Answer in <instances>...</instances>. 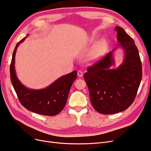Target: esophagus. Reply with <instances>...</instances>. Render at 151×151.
I'll list each match as a JSON object with an SVG mask.
<instances>
[{
    "label": "esophagus",
    "mask_w": 151,
    "mask_h": 151,
    "mask_svg": "<svg viewBox=\"0 0 151 151\" xmlns=\"http://www.w3.org/2000/svg\"><path fill=\"white\" fill-rule=\"evenodd\" d=\"M77 76H78L79 77H82L83 76V72L81 70H78L77 71Z\"/></svg>",
    "instance_id": "34e87169"
}]
</instances>
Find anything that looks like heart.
<instances>
[{
    "label": "heart",
    "mask_w": 151,
    "mask_h": 151,
    "mask_svg": "<svg viewBox=\"0 0 151 151\" xmlns=\"http://www.w3.org/2000/svg\"><path fill=\"white\" fill-rule=\"evenodd\" d=\"M91 42H94L95 39L91 38ZM108 41L106 38H102L96 43L88 53L87 58L89 61H95L102 57L108 49Z\"/></svg>",
    "instance_id": "obj_1"
}]
</instances>
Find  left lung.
<instances>
[{"label": "left lung", "instance_id": "obj_1", "mask_svg": "<svg viewBox=\"0 0 151 151\" xmlns=\"http://www.w3.org/2000/svg\"><path fill=\"white\" fill-rule=\"evenodd\" d=\"M118 47L88 68L84 78L88 85L91 103L98 112L110 115L121 112L134 102L142 79V69L139 50L134 40L121 27H115ZM123 50L124 58L116 69L114 52Z\"/></svg>", "mask_w": 151, "mask_h": 151}]
</instances>
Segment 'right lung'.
<instances>
[{"mask_svg":"<svg viewBox=\"0 0 151 151\" xmlns=\"http://www.w3.org/2000/svg\"><path fill=\"white\" fill-rule=\"evenodd\" d=\"M26 37L17 43L12 53L10 75L14 89L22 106L29 111L46 116L58 115L67 103L71 86L77 78V71L59 77L46 88L33 89L27 88L17 78L15 70L17 49Z\"/></svg>","mask_w":151,"mask_h":151,"instance_id":"obj_1","label":"right lung"}]
</instances>
